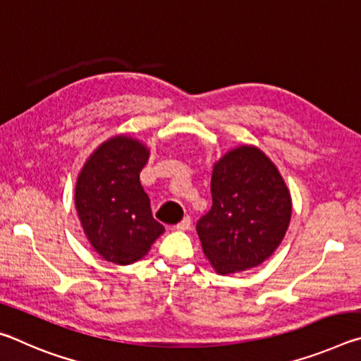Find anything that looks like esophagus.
I'll return each mask as SVG.
<instances>
[{
    "label": "esophagus",
    "mask_w": 361,
    "mask_h": 361,
    "mask_svg": "<svg viewBox=\"0 0 361 361\" xmlns=\"http://www.w3.org/2000/svg\"><path fill=\"white\" fill-rule=\"evenodd\" d=\"M176 229L178 231H188L189 228H191V216H185L181 219V221L175 226Z\"/></svg>",
    "instance_id": "esophagus-1"
}]
</instances>
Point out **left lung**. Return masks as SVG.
Wrapping results in <instances>:
<instances>
[{
    "instance_id": "1",
    "label": "left lung",
    "mask_w": 361,
    "mask_h": 361,
    "mask_svg": "<svg viewBox=\"0 0 361 361\" xmlns=\"http://www.w3.org/2000/svg\"><path fill=\"white\" fill-rule=\"evenodd\" d=\"M212 200L195 229L219 276L259 266L282 243L291 219L290 189L259 148L240 145L215 162Z\"/></svg>"
}]
</instances>
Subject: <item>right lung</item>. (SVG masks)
Listing matches in <instances>:
<instances>
[{
    "label": "right lung",
    "instance_id": "add662e5",
    "mask_svg": "<svg viewBox=\"0 0 361 361\" xmlns=\"http://www.w3.org/2000/svg\"><path fill=\"white\" fill-rule=\"evenodd\" d=\"M149 159L148 146L129 135L103 142L81 169L75 205L84 234L103 259L133 264L148 255L164 226L152 218L140 172Z\"/></svg>",
    "mask_w": 361,
    "mask_h": 361
}]
</instances>
